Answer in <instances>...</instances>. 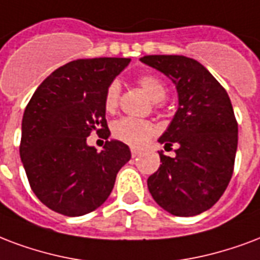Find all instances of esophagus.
Listing matches in <instances>:
<instances>
[{"label": "esophagus", "instance_id": "obj_1", "mask_svg": "<svg viewBox=\"0 0 260 260\" xmlns=\"http://www.w3.org/2000/svg\"><path fill=\"white\" fill-rule=\"evenodd\" d=\"M140 152H142V150H139V148H131V154H132V158H136V156L140 155Z\"/></svg>", "mask_w": 260, "mask_h": 260}]
</instances>
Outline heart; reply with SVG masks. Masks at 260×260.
I'll return each instance as SVG.
<instances>
[{
    "mask_svg": "<svg viewBox=\"0 0 260 260\" xmlns=\"http://www.w3.org/2000/svg\"><path fill=\"white\" fill-rule=\"evenodd\" d=\"M138 84L143 88L154 102H161L168 95V87L159 77L154 75L139 76ZM120 101V84L112 82L106 88L104 98L105 110L114 113L118 108ZM113 138L129 146H142L156 134V126L148 120H139L132 117H124L117 120L112 126Z\"/></svg>",
    "mask_w": 260,
    "mask_h": 260,
    "instance_id": "obj_1",
    "label": "heart"
}]
</instances>
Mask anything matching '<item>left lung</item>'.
<instances>
[{
    "instance_id": "8db88e82",
    "label": "left lung",
    "mask_w": 260,
    "mask_h": 260,
    "mask_svg": "<svg viewBox=\"0 0 260 260\" xmlns=\"http://www.w3.org/2000/svg\"><path fill=\"white\" fill-rule=\"evenodd\" d=\"M177 87L178 109L159 138L176 156L159 151L162 165L147 180L154 201L168 213L192 217L211 209L235 169L237 120L226 90L195 59L184 55H144Z\"/></svg>"
}]
</instances>
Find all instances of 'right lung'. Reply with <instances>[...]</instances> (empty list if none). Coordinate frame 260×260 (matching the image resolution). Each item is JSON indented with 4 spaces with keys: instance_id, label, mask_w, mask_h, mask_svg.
I'll return each instance as SVG.
<instances>
[{
    "instance_id": "add662e5",
    "label": "right lung",
    "mask_w": 260,
    "mask_h": 260,
    "mask_svg": "<svg viewBox=\"0 0 260 260\" xmlns=\"http://www.w3.org/2000/svg\"><path fill=\"white\" fill-rule=\"evenodd\" d=\"M129 58L76 59L47 76L29 99L21 124L20 156L34 193L67 217H80L108 199L129 147L106 140L87 146L92 132L108 139L104 98Z\"/></svg>"
}]
</instances>
